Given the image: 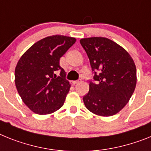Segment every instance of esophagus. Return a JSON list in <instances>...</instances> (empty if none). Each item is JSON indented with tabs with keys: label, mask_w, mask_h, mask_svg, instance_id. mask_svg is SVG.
I'll return each instance as SVG.
<instances>
[{
	"label": "esophagus",
	"mask_w": 151,
	"mask_h": 151,
	"mask_svg": "<svg viewBox=\"0 0 151 151\" xmlns=\"http://www.w3.org/2000/svg\"><path fill=\"white\" fill-rule=\"evenodd\" d=\"M80 82V81H72V83L73 84H77V83H78Z\"/></svg>",
	"instance_id": "obj_1"
}]
</instances>
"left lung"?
Listing matches in <instances>:
<instances>
[{"label": "left lung", "instance_id": "obj_1", "mask_svg": "<svg viewBox=\"0 0 151 151\" xmlns=\"http://www.w3.org/2000/svg\"><path fill=\"white\" fill-rule=\"evenodd\" d=\"M93 74L88 93L83 96L86 109L101 116H111L122 109L132 97L136 83V67L130 55L115 42L103 37L80 40Z\"/></svg>", "mask_w": 151, "mask_h": 151}]
</instances>
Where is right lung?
<instances>
[{
	"label": "right lung",
	"instance_id": "obj_1",
	"mask_svg": "<svg viewBox=\"0 0 151 151\" xmlns=\"http://www.w3.org/2000/svg\"><path fill=\"white\" fill-rule=\"evenodd\" d=\"M75 42V38L58 35L44 38L18 61L16 86L23 103L35 113H52L64 105L70 85L59 61Z\"/></svg>",
	"mask_w": 151,
	"mask_h": 151
}]
</instances>
